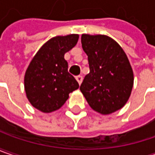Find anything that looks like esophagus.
<instances>
[{
  "mask_svg": "<svg viewBox=\"0 0 155 155\" xmlns=\"http://www.w3.org/2000/svg\"><path fill=\"white\" fill-rule=\"evenodd\" d=\"M75 79H76V81H77L79 84L80 85L81 84V82H82V80H83V78H82V76H81V75H77V76L75 77Z\"/></svg>",
  "mask_w": 155,
  "mask_h": 155,
  "instance_id": "esophagus-1",
  "label": "esophagus"
}]
</instances>
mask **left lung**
Wrapping results in <instances>:
<instances>
[{"mask_svg":"<svg viewBox=\"0 0 155 155\" xmlns=\"http://www.w3.org/2000/svg\"><path fill=\"white\" fill-rule=\"evenodd\" d=\"M81 45L87 55L90 72L80 89L91 107L109 114L123 107L131 94L134 73L119 44L103 35H82Z\"/></svg>","mask_w":155,"mask_h":155,"instance_id":"obj_1","label":"left lung"}]
</instances>
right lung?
<instances>
[{
	"mask_svg": "<svg viewBox=\"0 0 155 155\" xmlns=\"http://www.w3.org/2000/svg\"><path fill=\"white\" fill-rule=\"evenodd\" d=\"M78 35L51 38L39 49L27 68L24 87L31 105L43 113L61 108L69 94L79 88L68 71L64 54L77 43Z\"/></svg>",
	"mask_w": 155,
	"mask_h": 155,
	"instance_id": "right-lung-1",
	"label": "right lung"
}]
</instances>
